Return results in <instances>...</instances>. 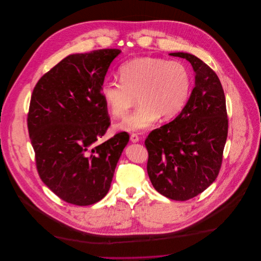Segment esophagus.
Wrapping results in <instances>:
<instances>
[{"label":"esophagus","mask_w":261,"mask_h":261,"mask_svg":"<svg viewBox=\"0 0 261 261\" xmlns=\"http://www.w3.org/2000/svg\"><path fill=\"white\" fill-rule=\"evenodd\" d=\"M139 140H140V138H139V136H138L137 134H132V135H130V141H132L133 143H138Z\"/></svg>","instance_id":"esophagus-1"}]
</instances>
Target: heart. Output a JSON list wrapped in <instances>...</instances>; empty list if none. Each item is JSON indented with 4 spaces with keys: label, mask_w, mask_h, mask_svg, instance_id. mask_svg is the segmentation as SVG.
Instances as JSON below:
<instances>
[{
    "label": "heart",
    "mask_w": 261,
    "mask_h": 261,
    "mask_svg": "<svg viewBox=\"0 0 261 261\" xmlns=\"http://www.w3.org/2000/svg\"><path fill=\"white\" fill-rule=\"evenodd\" d=\"M118 74L120 81L102 83L100 94L117 118L124 117L139 98L141 107L117 126L128 132L147 129L160 117L169 120L177 116L192 89L190 70L177 60L138 57L123 63Z\"/></svg>",
    "instance_id": "heart-1"
}]
</instances>
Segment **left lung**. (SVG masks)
Returning <instances> with one entry per match:
<instances>
[{"instance_id": "left-lung-1", "label": "left lung", "mask_w": 261, "mask_h": 261, "mask_svg": "<svg viewBox=\"0 0 261 261\" xmlns=\"http://www.w3.org/2000/svg\"><path fill=\"white\" fill-rule=\"evenodd\" d=\"M170 55L192 64L195 87L181 113L147 137V171L160 194L186 201L204 192L218 177L228 117L223 87L215 71L192 54Z\"/></svg>"}]
</instances>
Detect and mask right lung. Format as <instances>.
<instances>
[{
	"label": "right lung",
	"instance_id": "add662e5",
	"mask_svg": "<svg viewBox=\"0 0 261 261\" xmlns=\"http://www.w3.org/2000/svg\"><path fill=\"white\" fill-rule=\"evenodd\" d=\"M118 49L72 54L43 75L28 112V132L43 183L63 201L88 206L109 192L126 132L102 144L111 118L100 88Z\"/></svg>",
	"mask_w": 261,
	"mask_h": 261
}]
</instances>
